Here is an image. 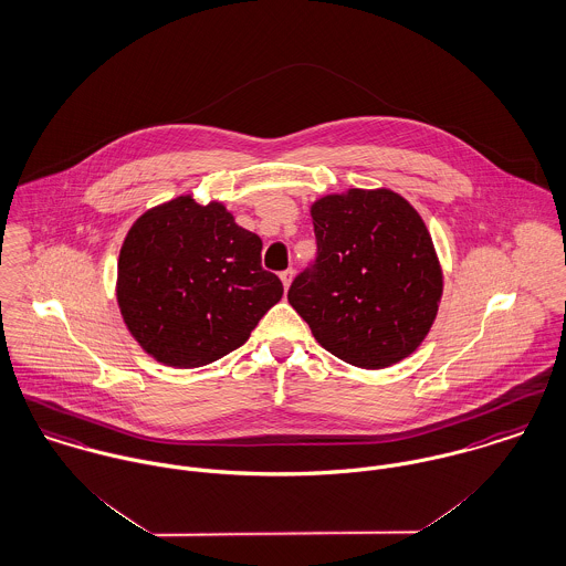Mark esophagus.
Instances as JSON below:
<instances>
[{"mask_svg":"<svg viewBox=\"0 0 566 566\" xmlns=\"http://www.w3.org/2000/svg\"><path fill=\"white\" fill-rule=\"evenodd\" d=\"M292 279H294V272H292V270H285V272H281V281H283V287H285V290H290V285H292Z\"/></svg>","mask_w":566,"mask_h":566,"instance_id":"34e87169","label":"esophagus"}]
</instances>
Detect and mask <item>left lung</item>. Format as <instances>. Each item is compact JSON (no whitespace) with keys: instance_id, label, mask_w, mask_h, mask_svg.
<instances>
[{"instance_id":"1","label":"left lung","mask_w":566,"mask_h":566,"mask_svg":"<svg viewBox=\"0 0 566 566\" xmlns=\"http://www.w3.org/2000/svg\"><path fill=\"white\" fill-rule=\"evenodd\" d=\"M313 272L287 292L317 344L360 369L421 346L443 296V268L419 211L389 188H350L311 203Z\"/></svg>"}]
</instances>
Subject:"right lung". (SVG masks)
<instances>
[{
    "label": "right lung",
    "mask_w": 566,
    "mask_h": 566,
    "mask_svg": "<svg viewBox=\"0 0 566 566\" xmlns=\"http://www.w3.org/2000/svg\"><path fill=\"white\" fill-rule=\"evenodd\" d=\"M261 247L220 201L181 195L138 216L116 272V303L138 346L181 369L240 348L283 296Z\"/></svg>",
    "instance_id": "1"
}]
</instances>
